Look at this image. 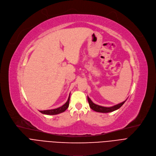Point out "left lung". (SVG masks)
<instances>
[{"instance_id": "8db88e82", "label": "left lung", "mask_w": 156, "mask_h": 156, "mask_svg": "<svg viewBox=\"0 0 156 156\" xmlns=\"http://www.w3.org/2000/svg\"><path fill=\"white\" fill-rule=\"evenodd\" d=\"M87 100L89 102V105H90V107L92 110L96 111V112H101V113H108V112H113V111H115V110L119 108L125 103V101H126V100L123 102H122L121 103H119V104L115 105L114 106L110 107H102V106H100L98 105L95 104V103H94L91 100V99L88 97V96H87Z\"/></svg>"}]
</instances>
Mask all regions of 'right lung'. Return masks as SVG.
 I'll return each instance as SVG.
<instances>
[{"label":"right lung","mask_w":156,"mask_h":156,"mask_svg":"<svg viewBox=\"0 0 156 156\" xmlns=\"http://www.w3.org/2000/svg\"><path fill=\"white\" fill-rule=\"evenodd\" d=\"M69 101H70V95H69V97L68 98L67 101H66L65 104L63 105H62V107L57 108H55V109H51V110H40V112H41L42 114H46V115H56V114H60L62 112H65V111L67 109V108L69 107Z\"/></svg>","instance_id":"1"}]
</instances>
